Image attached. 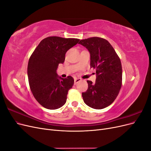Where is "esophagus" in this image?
Segmentation results:
<instances>
[{"mask_svg": "<svg viewBox=\"0 0 151 151\" xmlns=\"http://www.w3.org/2000/svg\"><path fill=\"white\" fill-rule=\"evenodd\" d=\"M82 79L81 78H77V77H76V78H74V84H76L78 82H80L81 81Z\"/></svg>", "mask_w": 151, "mask_h": 151, "instance_id": "obj_1", "label": "esophagus"}]
</instances>
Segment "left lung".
Returning a JSON list of instances; mask_svg holds the SVG:
<instances>
[{
	"label": "left lung",
	"mask_w": 151,
	"mask_h": 151,
	"mask_svg": "<svg viewBox=\"0 0 151 151\" xmlns=\"http://www.w3.org/2000/svg\"><path fill=\"white\" fill-rule=\"evenodd\" d=\"M79 44L90 53V67L95 68L96 83L87 81L88 88L82 93L84 102L89 107L101 109L116 98L122 84V68L119 57L106 40L92 37L81 40Z\"/></svg>",
	"instance_id": "1"
}]
</instances>
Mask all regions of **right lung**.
<instances>
[{
	"label": "right lung",
	"mask_w": 151,
	"mask_h": 151,
	"mask_svg": "<svg viewBox=\"0 0 151 151\" xmlns=\"http://www.w3.org/2000/svg\"><path fill=\"white\" fill-rule=\"evenodd\" d=\"M79 42L77 38L50 36L41 41L31 55L28 65L29 84L35 98L42 106L56 109L65 104L68 91L74 80L62 78L57 70L65 61V53Z\"/></svg>",
	"instance_id": "obj_1"
}]
</instances>
